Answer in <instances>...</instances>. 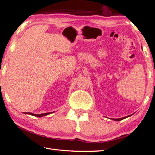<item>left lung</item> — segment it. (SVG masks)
<instances>
[{
	"instance_id": "8db88e82",
	"label": "left lung",
	"mask_w": 155,
	"mask_h": 155,
	"mask_svg": "<svg viewBox=\"0 0 155 155\" xmlns=\"http://www.w3.org/2000/svg\"><path fill=\"white\" fill-rule=\"evenodd\" d=\"M128 116H130V115H128ZM128 117V116H127ZM122 117V118H119V119H114V120H115V121H120V120H122L124 118H126V117Z\"/></svg>"
}]
</instances>
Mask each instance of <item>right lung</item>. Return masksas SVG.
I'll use <instances>...</instances> for the list:
<instances>
[{"mask_svg": "<svg viewBox=\"0 0 155 155\" xmlns=\"http://www.w3.org/2000/svg\"><path fill=\"white\" fill-rule=\"evenodd\" d=\"M51 113L52 112H51V113H45V114H32V113H29V112H26L25 113V114H30V115H34V116H36V117H42V116H44V115H48L50 114H51Z\"/></svg>", "mask_w": 155, "mask_h": 155, "instance_id": "add662e5", "label": "right lung"}]
</instances>
